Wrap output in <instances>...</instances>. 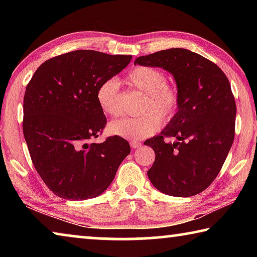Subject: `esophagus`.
Returning <instances> with one entry per match:
<instances>
[{"label": "esophagus", "instance_id": "esophagus-1", "mask_svg": "<svg viewBox=\"0 0 257 257\" xmlns=\"http://www.w3.org/2000/svg\"><path fill=\"white\" fill-rule=\"evenodd\" d=\"M130 146H132V149H138V147L142 146V143L137 141H132L130 142Z\"/></svg>", "mask_w": 257, "mask_h": 257}]
</instances>
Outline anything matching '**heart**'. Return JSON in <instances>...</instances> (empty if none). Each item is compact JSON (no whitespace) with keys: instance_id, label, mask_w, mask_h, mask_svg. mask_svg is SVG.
<instances>
[{"instance_id":"b5f03b06","label":"heart","mask_w":257,"mask_h":257,"mask_svg":"<svg viewBox=\"0 0 257 257\" xmlns=\"http://www.w3.org/2000/svg\"><path fill=\"white\" fill-rule=\"evenodd\" d=\"M167 76L152 67H137L128 73L127 82L133 89L144 95L138 118H121L108 124V133L130 141L144 139L155 134L161 121L168 123L175 118L180 104L176 87L167 85ZM96 99L104 114H120V84L115 78L104 80L98 86Z\"/></svg>"}]
</instances>
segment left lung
Returning a JSON list of instances; mask_svg holds the SVG:
<instances>
[{
    "mask_svg": "<svg viewBox=\"0 0 257 257\" xmlns=\"http://www.w3.org/2000/svg\"><path fill=\"white\" fill-rule=\"evenodd\" d=\"M135 64L162 68L180 94L175 118L145 145L155 152L147 171L161 193L189 197L210 186L222 168L234 138L236 102L224 72L197 53L170 49L139 56ZM175 137L167 143L164 138Z\"/></svg>",
    "mask_w": 257,
    "mask_h": 257,
    "instance_id": "left-lung-1",
    "label": "left lung"
}]
</instances>
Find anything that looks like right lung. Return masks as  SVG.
<instances>
[{"label": "right lung", "instance_id": "1", "mask_svg": "<svg viewBox=\"0 0 257 257\" xmlns=\"http://www.w3.org/2000/svg\"><path fill=\"white\" fill-rule=\"evenodd\" d=\"M132 55L78 50L45 61L35 71L24 97V136L45 185L61 198L97 197L130 153L119 136L89 143L105 127L96 92L123 70Z\"/></svg>", "mask_w": 257, "mask_h": 257}]
</instances>
